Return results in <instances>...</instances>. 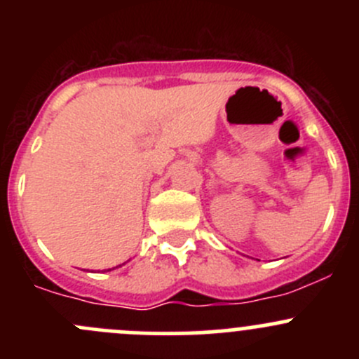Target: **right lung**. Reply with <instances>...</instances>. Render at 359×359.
<instances>
[{
	"mask_svg": "<svg viewBox=\"0 0 359 359\" xmlns=\"http://www.w3.org/2000/svg\"><path fill=\"white\" fill-rule=\"evenodd\" d=\"M107 271H111V269H107Z\"/></svg>",
	"mask_w": 359,
	"mask_h": 359,
	"instance_id": "obj_1",
	"label": "right lung"
}]
</instances>
